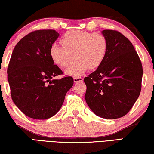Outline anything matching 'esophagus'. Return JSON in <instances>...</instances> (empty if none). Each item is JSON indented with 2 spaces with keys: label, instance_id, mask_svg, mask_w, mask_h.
I'll return each mask as SVG.
<instances>
[{
  "label": "esophagus",
  "instance_id": "obj_1",
  "mask_svg": "<svg viewBox=\"0 0 154 154\" xmlns=\"http://www.w3.org/2000/svg\"><path fill=\"white\" fill-rule=\"evenodd\" d=\"M73 79H74V82H75V83H78V82H82V81H83V78L79 77H75L73 78Z\"/></svg>",
  "mask_w": 154,
  "mask_h": 154
}]
</instances>
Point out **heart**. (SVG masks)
<instances>
[{
  "mask_svg": "<svg viewBox=\"0 0 154 154\" xmlns=\"http://www.w3.org/2000/svg\"><path fill=\"white\" fill-rule=\"evenodd\" d=\"M62 46L52 45L49 56L52 62L59 67L66 68L71 64L74 55L77 61L66 71L70 76L78 77L88 69H98L105 59L108 42L100 33L88 31H69L61 38Z\"/></svg>",
  "mask_w": 154,
  "mask_h": 154,
  "instance_id": "1",
  "label": "heart"
}]
</instances>
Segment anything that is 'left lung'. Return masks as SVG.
Listing matches in <instances>:
<instances>
[{
	"label": "left lung",
	"mask_w": 154,
	"mask_h": 154,
	"mask_svg": "<svg viewBox=\"0 0 154 154\" xmlns=\"http://www.w3.org/2000/svg\"><path fill=\"white\" fill-rule=\"evenodd\" d=\"M108 42L103 64L84 78L85 101L96 116L122 118L133 106L141 90L143 67L132 43L116 30H104Z\"/></svg>",
	"instance_id": "obj_1"
}]
</instances>
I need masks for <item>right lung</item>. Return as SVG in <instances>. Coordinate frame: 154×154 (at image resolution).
<instances>
[{"label":"right lung","instance_id":"add662e5","mask_svg":"<svg viewBox=\"0 0 154 154\" xmlns=\"http://www.w3.org/2000/svg\"><path fill=\"white\" fill-rule=\"evenodd\" d=\"M59 34L54 30H35L15 45L7 69L11 98L18 109L30 118L45 119L58 113L73 78L64 77L54 64L49 49Z\"/></svg>","mask_w":154,"mask_h":154}]
</instances>
